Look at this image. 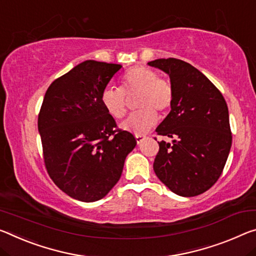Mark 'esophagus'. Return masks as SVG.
<instances>
[{
	"mask_svg": "<svg viewBox=\"0 0 256 256\" xmlns=\"http://www.w3.org/2000/svg\"><path fill=\"white\" fill-rule=\"evenodd\" d=\"M144 139H146V136L144 134H136V144H140Z\"/></svg>",
	"mask_w": 256,
	"mask_h": 256,
	"instance_id": "obj_1",
	"label": "esophagus"
}]
</instances>
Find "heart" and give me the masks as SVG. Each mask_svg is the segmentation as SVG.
<instances>
[{
	"mask_svg": "<svg viewBox=\"0 0 256 256\" xmlns=\"http://www.w3.org/2000/svg\"><path fill=\"white\" fill-rule=\"evenodd\" d=\"M136 94V108L139 110L131 114L120 128L134 134H144L156 124V112L165 115L172 107L174 91L171 83L160 78L155 70L136 66L122 76L120 88H104L100 101L109 115L120 120L126 112L128 98Z\"/></svg>",
	"mask_w": 256,
	"mask_h": 256,
	"instance_id": "b5f03b06",
	"label": "heart"
}]
</instances>
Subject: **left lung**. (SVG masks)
Returning <instances> with one entry per match:
<instances>
[{
    "label": "left lung",
    "instance_id": "left-lung-1",
    "mask_svg": "<svg viewBox=\"0 0 256 256\" xmlns=\"http://www.w3.org/2000/svg\"><path fill=\"white\" fill-rule=\"evenodd\" d=\"M149 66L170 76L174 91L171 112L158 125L160 141L154 171L174 194L194 197L220 178L231 148L228 106L218 88L192 64L180 59H156Z\"/></svg>",
    "mask_w": 256,
    "mask_h": 256
}]
</instances>
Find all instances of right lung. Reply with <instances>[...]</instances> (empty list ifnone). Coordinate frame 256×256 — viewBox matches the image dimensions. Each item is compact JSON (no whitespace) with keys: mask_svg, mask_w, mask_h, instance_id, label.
Listing matches in <instances>:
<instances>
[{"mask_svg":"<svg viewBox=\"0 0 256 256\" xmlns=\"http://www.w3.org/2000/svg\"><path fill=\"white\" fill-rule=\"evenodd\" d=\"M120 68L86 60L54 80L44 96L38 120L44 163L56 186L74 200L91 202L106 196L136 144L100 101Z\"/></svg>","mask_w":256,"mask_h":256,"instance_id":"obj_1","label":"right lung"}]
</instances>
